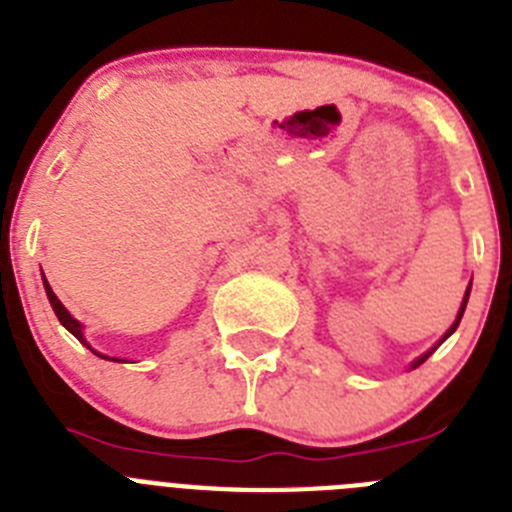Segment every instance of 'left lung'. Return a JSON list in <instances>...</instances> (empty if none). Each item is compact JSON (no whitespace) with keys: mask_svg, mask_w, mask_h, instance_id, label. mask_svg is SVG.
Returning <instances> with one entry per match:
<instances>
[{"mask_svg":"<svg viewBox=\"0 0 512 512\" xmlns=\"http://www.w3.org/2000/svg\"><path fill=\"white\" fill-rule=\"evenodd\" d=\"M467 300H469V287H467V295H464V302H461V310H459V315H456L454 325H451V328H449V330H446V336H443V338H441V341H438V346H441V343H443V341H446V338H449V336H451V333H454V330H456V328H459V323H461V315H464V310H467ZM433 348H436V346H433ZM433 348H431V351H428V354H423V356H420V359H415V361H413V369H415V366H420V364H423V361H425V359H428V356H431V354H433Z\"/></svg>","mask_w":512,"mask_h":512,"instance_id":"8db88e82","label":"left lung"}]
</instances>
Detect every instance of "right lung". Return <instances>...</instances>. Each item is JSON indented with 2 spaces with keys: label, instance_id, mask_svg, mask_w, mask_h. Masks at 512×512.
Returning a JSON list of instances; mask_svg holds the SVG:
<instances>
[{
  "label": "right lung",
  "instance_id": "right-lung-1",
  "mask_svg": "<svg viewBox=\"0 0 512 512\" xmlns=\"http://www.w3.org/2000/svg\"><path fill=\"white\" fill-rule=\"evenodd\" d=\"M43 284H45V295H48V300H51V307H53V312H56V318L61 320V325H63V328L69 330V333H74V336L79 338V341L84 343V346H87V348H92V346H89L87 341H84V333H81V323H79V320H76V318H71V315H69V310H66V307L61 305V300H58V297L53 295L51 284L45 282V279H43ZM92 354H97V351H94V348H92ZM97 356H102V354H97ZM102 359H107V356H102ZM112 361H117V359H112Z\"/></svg>",
  "mask_w": 512,
  "mask_h": 512
}]
</instances>
